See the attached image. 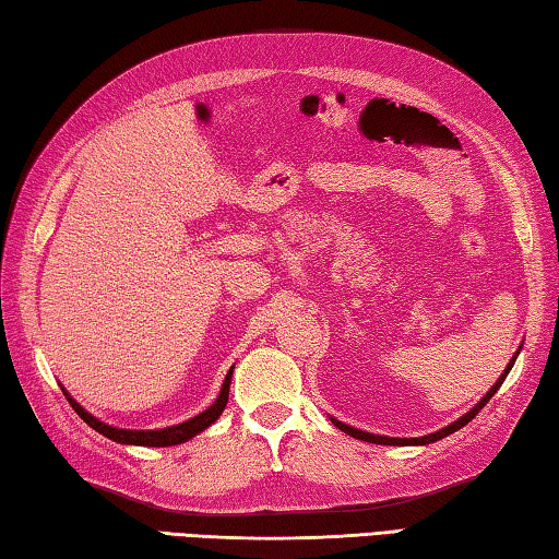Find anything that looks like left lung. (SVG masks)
I'll list each match as a JSON object with an SVG mask.
<instances>
[{
  "mask_svg": "<svg viewBox=\"0 0 559 559\" xmlns=\"http://www.w3.org/2000/svg\"><path fill=\"white\" fill-rule=\"evenodd\" d=\"M519 350H521V346H519ZM519 350L512 355V360L507 362L504 372H502V374H500V379H497V382L490 386L488 394H485V396H483V399L476 403V406H473L468 413H463L459 420L449 423L447 427H442V430H437V432H430V435H425V437H386V435H372V432L358 430V427H350V425L341 423V420H336V418H331V423H334L341 432H346V435H350V437H355V439H362V442H370V444H391V447H423V444H432V442H437V439H444L447 435L461 430L463 425H468L473 418H476V415L483 411L485 403H488V401L495 396V391L502 386V382L507 379L509 370H512L514 362H516V355H519Z\"/></svg>",
  "mask_w": 559,
  "mask_h": 559,
  "instance_id": "obj_1",
  "label": "left lung"
}]
</instances>
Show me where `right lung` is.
<instances>
[{
	"label": "right lung",
	"instance_id": "obj_1",
	"mask_svg": "<svg viewBox=\"0 0 559 559\" xmlns=\"http://www.w3.org/2000/svg\"><path fill=\"white\" fill-rule=\"evenodd\" d=\"M233 370H235V365L230 367L228 374H225V379H223V386H221L218 399L213 401L206 411H201L199 415H194V418H189L185 423H177V425H170V427H160V430H124V427L108 425V423L98 420L96 415H91L86 408L81 406V403H76L74 399H71V394H69L67 389H62V391H64L67 401L71 403V408H74L81 415V420L86 423V425H91L93 430L100 432L103 437L112 439V442L134 444V447H175V444L189 442V439L197 437L199 432H204L206 427H211L213 423L221 418L225 403H228Z\"/></svg>",
	"mask_w": 559,
	"mask_h": 559
}]
</instances>
